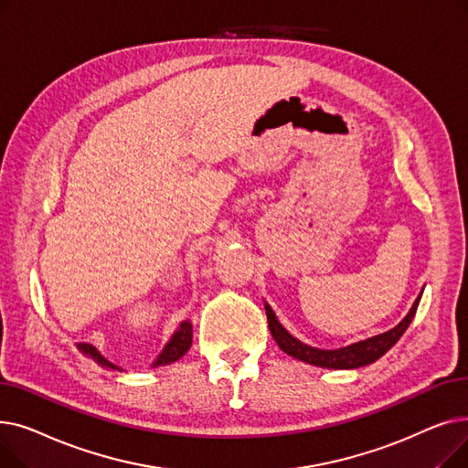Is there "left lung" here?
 <instances>
[{"instance_id":"8db88e82","label":"left lung","mask_w":468,"mask_h":468,"mask_svg":"<svg viewBox=\"0 0 468 468\" xmlns=\"http://www.w3.org/2000/svg\"><path fill=\"white\" fill-rule=\"evenodd\" d=\"M420 300H421V296L415 300L413 307L404 316V321L400 324H397L392 330H388L385 334H379V335H374L370 339L353 343V346H349V347L335 349V351H324V349H314V347L305 346V343H302L300 339L290 335L282 328V324L277 321V316H275L271 307L265 305V313H267L269 330H271V334L277 341V346L286 355L298 358L302 362L318 366V367H328V370H353V367H360V366L376 362L379 356H383L392 346H395V343L406 332V328L410 326L411 318L415 316Z\"/></svg>"}]
</instances>
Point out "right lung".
Masks as SVG:
<instances>
[{
	"label": "right lung",
	"instance_id": "right-lung-1",
	"mask_svg": "<svg viewBox=\"0 0 468 468\" xmlns=\"http://www.w3.org/2000/svg\"><path fill=\"white\" fill-rule=\"evenodd\" d=\"M191 335H193V334H191V324H189V321H184V323L180 324V328L175 332V335L170 337V341L166 343L163 353H161L159 358H157V362H154V366H165V364L176 362L178 358H182V356L189 351V347H191ZM78 347H80V351H81L83 355L90 356L94 362H98L101 366L110 367V370H119V367H117L115 364L108 362L92 346H89V343H80Z\"/></svg>",
	"mask_w": 468,
	"mask_h": 468
}]
</instances>
